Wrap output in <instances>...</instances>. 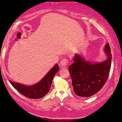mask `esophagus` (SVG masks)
I'll list each match as a JSON object with an SVG mask.
<instances>
[{
  "instance_id": "1",
  "label": "esophagus",
  "mask_w": 122,
  "mask_h": 122,
  "mask_svg": "<svg viewBox=\"0 0 122 122\" xmlns=\"http://www.w3.org/2000/svg\"><path fill=\"white\" fill-rule=\"evenodd\" d=\"M69 61L67 60V59L64 58L61 61V65L62 66V67H66L69 65Z\"/></svg>"
}]
</instances>
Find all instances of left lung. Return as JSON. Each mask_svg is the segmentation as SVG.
Wrapping results in <instances>:
<instances>
[{
	"label": "left lung",
	"mask_w": 122,
	"mask_h": 122,
	"mask_svg": "<svg viewBox=\"0 0 122 122\" xmlns=\"http://www.w3.org/2000/svg\"><path fill=\"white\" fill-rule=\"evenodd\" d=\"M104 51L107 59L101 63L92 64L84 61L80 55H75L74 62L69 66V70L74 91L78 96L91 97L98 93L106 82L112 58L108 43L105 45Z\"/></svg>",
	"instance_id": "1"
}]
</instances>
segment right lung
<instances>
[{"label":"right lung","instance_id":"1","mask_svg":"<svg viewBox=\"0 0 122 122\" xmlns=\"http://www.w3.org/2000/svg\"><path fill=\"white\" fill-rule=\"evenodd\" d=\"M58 70L59 67L56 64L39 83L31 86H26L10 80V82L15 89L25 97L30 99H40L49 92L53 77Z\"/></svg>","mask_w":122,"mask_h":122}]
</instances>
